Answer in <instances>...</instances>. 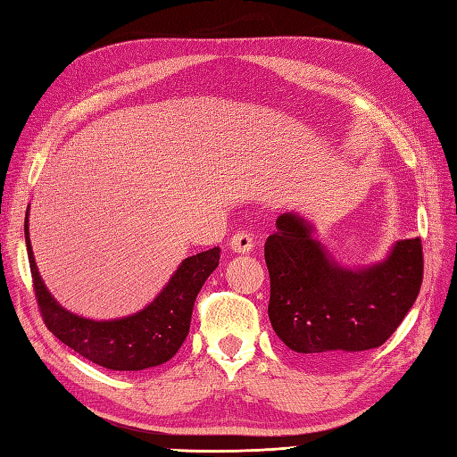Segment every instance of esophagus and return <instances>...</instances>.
I'll return each mask as SVG.
<instances>
[{
	"mask_svg": "<svg viewBox=\"0 0 457 457\" xmlns=\"http://www.w3.org/2000/svg\"><path fill=\"white\" fill-rule=\"evenodd\" d=\"M229 247L236 253H249L255 247V237L249 231H237V234L229 239Z\"/></svg>",
	"mask_w": 457,
	"mask_h": 457,
	"instance_id": "obj_1",
	"label": "esophagus"
}]
</instances>
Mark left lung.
Wrapping results in <instances>:
<instances>
[{"label": "left lung", "instance_id": "8db88e82", "mask_svg": "<svg viewBox=\"0 0 457 457\" xmlns=\"http://www.w3.org/2000/svg\"><path fill=\"white\" fill-rule=\"evenodd\" d=\"M270 278L269 320L296 353L326 357L383 345L420 293L422 241H399L386 261L361 270L342 269L296 216L277 218L265 241Z\"/></svg>", "mask_w": 457, "mask_h": 457}]
</instances>
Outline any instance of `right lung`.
Masks as SVG:
<instances>
[{
    "label": "right lung",
    "instance_id": "obj_1",
    "mask_svg": "<svg viewBox=\"0 0 457 457\" xmlns=\"http://www.w3.org/2000/svg\"><path fill=\"white\" fill-rule=\"evenodd\" d=\"M25 241L35 298L45 326L76 353L112 371H141L169 361L188 336L192 308L202 285L220 263V247L184 259L169 285L147 308L128 318L96 322L68 312L43 285L29 241L27 218Z\"/></svg>",
    "mask_w": 457,
    "mask_h": 457
}]
</instances>
